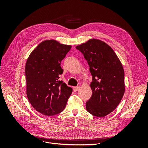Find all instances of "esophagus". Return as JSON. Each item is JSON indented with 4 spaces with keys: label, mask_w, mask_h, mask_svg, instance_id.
<instances>
[{
    "label": "esophagus",
    "mask_w": 148,
    "mask_h": 148,
    "mask_svg": "<svg viewBox=\"0 0 148 148\" xmlns=\"http://www.w3.org/2000/svg\"><path fill=\"white\" fill-rule=\"evenodd\" d=\"M79 86H75V87H73V91H77L78 90H79Z\"/></svg>",
    "instance_id": "1"
}]
</instances>
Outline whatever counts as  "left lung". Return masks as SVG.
I'll return each instance as SVG.
<instances>
[{
  "label": "left lung",
  "instance_id": "8db88e82",
  "mask_svg": "<svg viewBox=\"0 0 148 148\" xmlns=\"http://www.w3.org/2000/svg\"><path fill=\"white\" fill-rule=\"evenodd\" d=\"M76 48L87 60L92 77V93L86 109L96 117H105L116 109L123 96V66L113 49L101 40L89 39Z\"/></svg>",
  "mask_w": 148,
  "mask_h": 148
}]
</instances>
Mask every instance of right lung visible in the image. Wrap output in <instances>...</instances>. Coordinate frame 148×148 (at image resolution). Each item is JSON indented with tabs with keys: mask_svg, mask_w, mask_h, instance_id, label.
Segmentation results:
<instances>
[{
	"mask_svg": "<svg viewBox=\"0 0 148 148\" xmlns=\"http://www.w3.org/2000/svg\"><path fill=\"white\" fill-rule=\"evenodd\" d=\"M71 47L56 40H46L34 49L26 61V95L31 106L43 115L60 113L72 92V88L59 80L64 71L60 63Z\"/></svg>",
	"mask_w": 148,
	"mask_h": 148,
	"instance_id": "obj_1",
	"label": "right lung"
}]
</instances>
